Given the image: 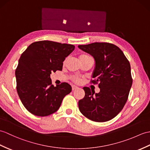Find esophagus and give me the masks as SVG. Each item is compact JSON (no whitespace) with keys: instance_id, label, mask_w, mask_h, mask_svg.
<instances>
[{"instance_id":"34e87169","label":"esophagus","mask_w":150,"mask_h":150,"mask_svg":"<svg viewBox=\"0 0 150 150\" xmlns=\"http://www.w3.org/2000/svg\"><path fill=\"white\" fill-rule=\"evenodd\" d=\"M77 89H79V88H78L77 86H72V90H73V91H75V90Z\"/></svg>"}]
</instances>
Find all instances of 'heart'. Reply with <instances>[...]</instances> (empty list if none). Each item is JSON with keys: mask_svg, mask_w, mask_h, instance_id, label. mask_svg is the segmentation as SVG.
<instances>
[{"mask_svg": "<svg viewBox=\"0 0 150 150\" xmlns=\"http://www.w3.org/2000/svg\"><path fill=\"white\" fill-rule=\"evenodd\" d=\"M88 56H89L88 55H86V54L81 55V56L79 57V60H81V59H84V58H86V57H88ZM75 82H79L80 81V79H79V78H75Z\"/></svg>", "mask_w": 150, "mask_h": 150, "instance_id": "heart-1", "label": "heart"}]
</instances>
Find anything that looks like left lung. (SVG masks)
I'll use <instances>...</instances> for the list:
<instances>
[{
    "label": "left lung",
    "mask_w": 150,
    "mask_h": 150,
    "mask_svg": "<svg viewBox=\"0 0 150 150\" xmlns=\"http://www.w3.org/2000/svg\"><path fill=\"white\" fill-rule=\"evenodd\" d=\"M95 61L93 83H98L95 93L84 87L85 96L79 102V109L87 118L105 122L116 117L126 103L132 84L129 61L119 47L109 43L79 45Z\"/></svg>",
    "instance_id": "left-lung-1"
}]
</instances>
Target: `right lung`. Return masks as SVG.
Masks as SVG:
<instances>
[{"label": "right lung", "mask_w": 150, "mask_h": 150, "mask_svg": "<svg viewBox=\"0 0 150 150\" xmlns=\"http://www.w3.org/2000/svg\"><path fill=\"white\" fill-rule=\"evenodd\" d=\"M74 49L73 45L44 40L30 44L21 55L15 71L16 90L31 114L47 116L55 112L71 91L66 82L54 87L50 74L62 70L65 58Z\"/></svg>", "instance_id": "obj_1"}]
</instances>
